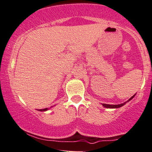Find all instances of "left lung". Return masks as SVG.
<instances>
[{"instance_id":"obj_1","label":"left lung","mask_w":152,"mask_h":152,"mask_svg":"<svg viewBox=\"0 0 152 152\" xmlns=\"http://www.w3.org/2000/svg\"><path fill=\"white\" fill-rule=\"evenodd\" d=\"M135 95H134L133 96L131 97L128 100H127V101L124 102V103H121V104H119V105H109V104H105V103H102V105H103V107H105V108H120V107L123 106V105L125 104V103H127V102L130 101V100H132V99L134 97H135Z\"/></svg>"}]
</instances>
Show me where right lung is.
I'll return each instance as SVG.
<instances>
[{
    "label": "right lung",
    "instance_id": "obj_1",
    "mask_svg": "<svg viewBox=\"0 0 152 152\" xmlns=\"http://www.w3.org/2000/svg\"><path fill=\"white\" fill-rule=\"evenodd\" d=\"M48 109H49V108H44V109H38V111H47Z\"/></svg>",
    "mask_w": 152,
    "mask_h": 152
}]
</instances>
